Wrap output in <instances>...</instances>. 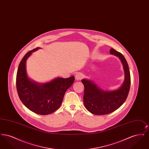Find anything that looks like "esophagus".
I'll return each instance as SVG.
<instances>
[{
	"label": "esophagus",
	"mask_w": 149,
	"mask_h": 149,
	"mask_svg": "<svg viewBox=\"0 0 149 149\" xmlns=\"http://www.w3.org/2000/svg\"><path fill=\"white\" fill-rule=\"evenodd\" d=\"M83 75H82V74H81V73H80V72H78V73H77L76 74H75V79L77 80H81L82 78H83Z\"/></svg>",
	"instance_id": "obj_1"
}]
</instances>
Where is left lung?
I'll use <instances>...</instances> for the list:
<instances>
[{"mask_svg": "<svg viewBox=\"0 0 149 149\" xmlns=\"http://www.w3.org/2000/svg\"><path fill=\"white\" fill-rule=\"evenodd\" d=\"M110 53L119 57L125 71V81L118 89L104 91L92 81L81 80L84 85V106L89 112L95 115L111 113L117 109L125 102L130 91L131 77L126 60L121 53L113 49H111Z\"/></svg>", "mask_w": 149, "mask_h": 149, "instance_id": "8db88e82", "label": "left lung"}]
</instances>
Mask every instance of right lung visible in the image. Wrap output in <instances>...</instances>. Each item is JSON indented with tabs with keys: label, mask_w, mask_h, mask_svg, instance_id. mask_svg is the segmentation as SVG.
<instances>
[{
	"label": "right lung",
	"mask_w": 149,
	"mask_h": 149,
	"mask_svg": "<svg viewBox=\"0 0 149 149\" xmlns=\"http://www.w3.org/2000/svg\"><path fill=\"white\" fill-rule=\"evenodd\" d=\"M38 49L29 51L22 59L17 73L16 86L19 99L25 106L35 113L46 115L60 107L65 93L73 84L75 78H57L45 84L30 80L26 73V60Z\"/></svg>",
	"instance_id": "add662e5"
}]
</instances>
